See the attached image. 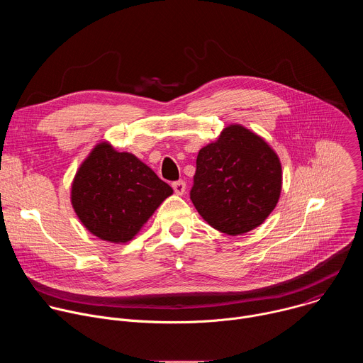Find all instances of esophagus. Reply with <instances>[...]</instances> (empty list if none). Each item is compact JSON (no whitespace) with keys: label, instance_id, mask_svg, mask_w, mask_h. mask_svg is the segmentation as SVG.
I'll return each mask as SVG.
<instances>
[{"label":"esophagus","instance_id":"34e87169","mask_svg":"<svg viewBox=\"0 0 363 363\" xmlns=\"http://www.w3.org/2000/svg\"><path fill=\"white\" fill-rule=\"evenodd\" d=\"M172 188H174V191H175V194L177 195H182L184 192H185V189H186V184H185V181H175L174 184H172Z\"/></svg>","mask_w":363,"mask_h":363}]
</instances>
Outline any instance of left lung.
<instances>
[{"label":"left lung","instance_id":"1","mask_svg":"<svg viewBox=\"0 0 363 363\" xmlns=\"http://www.w3.org/2000/svg\"><path fill=\"white\" fill-rule=\"evenodd\" d=\"M280 191L276 152L240 125L225 128L217 142L198 152L191 201L221 233L238 235L260 225L274 210Z\"/></svg>","mask_w":363,"mask_h":363}]
</instances>
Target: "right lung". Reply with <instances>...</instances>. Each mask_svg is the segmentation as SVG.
Returning <instances> with one entry per match:
<instances>
[{"instance_id": "add662e5", "label": "right lung", "mask_w": 363, "mask_h": 363, "mask_svg": "<svg viewBox=\"0 0 363 363\" xmlns=\"http://www.w3.org/2000/svg\"><path fill=\"white\" fill-rule=\"evenodd\" d=\"M172 188L135 155L99 143L72 185L73 208L83 225L111 242L132 240Z\"/></svg>"}]
</instances>
